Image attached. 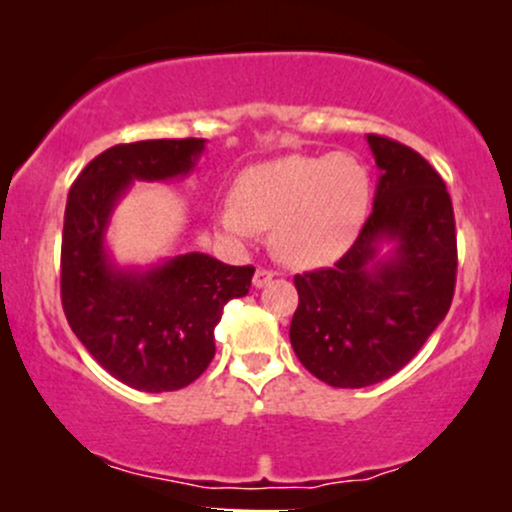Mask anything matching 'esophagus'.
Listing matches in <instances>:
<instances>
[{
  "label": "esophagus",
  "mask_w": 512,
  "mask_h": 512,
  "mask_svg": "<svg viewBox=\"0 0 512 512\" xmlns=\"http://www.w3.org/2000/svg\"><path fill=\"white\" fill-rule=\"evenodd\" d=\"M272 279H274V272H272V269L257 267L255 276H252V286H255V289H262V286H267L269 281H272Z\"/></svg>",
  "instance_id": "obj_1"
}]
</instances>
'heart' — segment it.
<instances>
[{
  "mask_svg": "<svg viewBox=\"0 0 512 512\" xmlns=\"http://www.w3.org/2000/svg\"><path fill=\"white\" fill-rule=\"evenodd\" d=\"M370 207V173L354 154H291L245 168L214 221L223 236L250 240L274 228L281 262L317 269L354 245Z\"/></svg>",
  "mask_w": 512,
  "mask_h": 512,
  "instance_id": "obj_1",
  "label": "heart"
}]
</instances>
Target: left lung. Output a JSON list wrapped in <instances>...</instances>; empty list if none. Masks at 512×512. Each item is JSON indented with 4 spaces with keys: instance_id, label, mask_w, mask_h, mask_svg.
Masks as SVG:
<instances>
[{
    "instance_id": "1",
    "label": "left lung",
    "mask_w": 512,
    "mask_h": 512,
    "mask_svg": "<svg viewBox=\"0 0 512 512\" xmlns=\"http://www.w3.org/2000/svg\"><path fill=\"white\" fill-rule=\"evenodd\" d=\"M366 139L380 170L373 214L334 267L293 279L291 346L332 387H368L407 366L455 293V214L443 178L409 146ZM385 242L393 248L380 256Z\"/></svg>"
}]
</instances>
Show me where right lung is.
Instances as JSON below:
<instances>
[{
  "label": "right lung",
  "instance_id": "right-lung-1",
  "mask_svg": "<svg viewBox=\"0 0 512 512\" xmlns=\"http://www.w3.org/2000/svg\"><path fill=\"white\" fill-rule=\"evenodd\" d=\"M207 139H146L103 151L74 180L64 209L62 308L79 342L113 378L142 392L195 383L216 354L223 305L250 291L255 267L204 252L120 267L105 248L110 216L134 180L185 178Z\"/></svg>",
  "mask_w": 512,
  "mask_h": 512
}]
</instances>
